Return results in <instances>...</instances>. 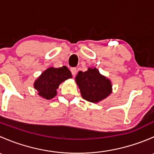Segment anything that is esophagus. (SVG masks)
<instances>
[{"mask_svg":"<svg viewBox=\"0 0 154 154\" xmlns=\"http://www.w3.org/2000/svg\"><path fill=\"white\" fill-rule=\"evenodd\" d=\"M77 68H71V74H73V76H75L76 74H77Z\"/></svg>","mask_w":154,"mask_h":154,"instance_id":"obj_1","label":"esophagus"}]
</instances>
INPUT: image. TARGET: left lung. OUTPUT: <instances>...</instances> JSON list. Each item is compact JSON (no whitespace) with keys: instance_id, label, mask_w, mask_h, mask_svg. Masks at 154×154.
<instances>
[{"instance_id":"left-lung-1","label":"left lung","mask_w":154,"mask_h":154,"mask_svg":"<svg viewBox=\"0 0 154 154\" xmlns=\"http://www.w3.org/2000/svg\"><path fill=\"white\" fill-rule=\"evenodd\" d=\"M75 81L83 99L97 103L104 100L112 91L111 80L102 75L96 68H88L86 71H79Z\"/></svg>"}]
</instances>
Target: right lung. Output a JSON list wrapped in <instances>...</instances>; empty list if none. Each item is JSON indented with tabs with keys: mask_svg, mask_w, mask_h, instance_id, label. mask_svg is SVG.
I'll list each match as a JSON object with an SVG mask.
<instances>
[{
	"mask_svg": "<svg viewBox=\"0 0 154 154\" xmlns=\"http://www.w3.org/2000/svg\"><path fill=\"white\" fill-rule=\"evenodd\" d=\"M71 71L66 66L61 68L50 67L42 73L34 82V88L38 94L47 100L57 95V89L65 80L71 78Z\"/></svg>",
	"mask_w": 154,
	"mask_h": 154,
	"instance_id": "add662e5",
	"label": "right lung"
}]
</instances>
